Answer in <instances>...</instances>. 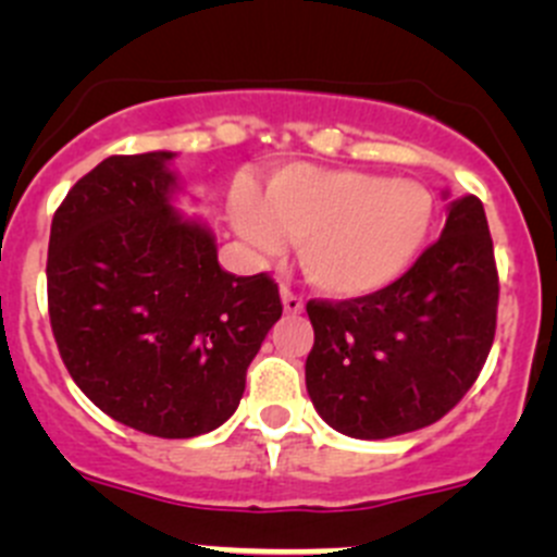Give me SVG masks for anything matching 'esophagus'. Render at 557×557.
<instances>
[{
  "label": "esophagus",
  "instance_id": "esophagus-1",
  "mask_svg": "<svg viewBox=\"0 0 557 557\" xmlns=\"http://www.w3.org/2000/svg\"><path fill=\"white\" fill-rule=\"evenodd\" d=\"M280 299H283V310L288 314H299L301 310H305V301H301L294 290L285 288V285L280 288Z\"/></svg>",
  "mask_w": 557,
  "mask_h": 557
}]
</instances>
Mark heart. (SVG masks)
Wrapping results in <instances>:
<instances>
[{
  "instance_id": "obj_1",
  "label": "heart",
  "mask_w": 557,
  "mask_h": 557,
  "mask_svg": "<svg viewBox=\"0 0 557 557\" xmlns=\"http://www.w3.org/2000/svg\"><path fill=\"white\" fill-rule=\"evenodd\" d=\"M234 228L252 250L299 245L307 280L336 299L377 294L396 283L425 247L434 196L414 180L290 164L267 183L263 199L237 185L228 201Z\"/></svg>"
}]
</instances>
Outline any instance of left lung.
Listing matches in <instances>:
<instances>
[{
	"label": "left lung",
	"instance_id": "left-lung-1",
	"mask_svg": "<svg viewBox=\"0 0 557 557\" xmlns=\"http://www.w3.org/2000/svg\"><path fill=\"white\" fill-rule=\"evenodd\" d=\"M450 199V190H442ZM498 272L482 201L466 194L407 274L361 299L310 301L307 393L352 440H387L445 418L482 372L496 334Z\"/></svg>",
	"mask_w": 557,
	"mask_h": 557
}]
</instances>
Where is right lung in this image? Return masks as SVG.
<instances>
[{"instance_id":"right-lung-1","label":"right lung","mask_w":557,"mask_h":557,"mask_svg":"<svg viewBox=\"0 0 557 557\" xmlns=\"http://www.w3.org/2000/svg\"><path fill=\"white\" fill-rule=\"evenodd\" d=\"M170 150L110 156L53 215L48 312L77 387L117 423L161 440L215 431L283 314L269 274L218 263L215 234L174 207Z\"/></svg>"}]
</instances>
